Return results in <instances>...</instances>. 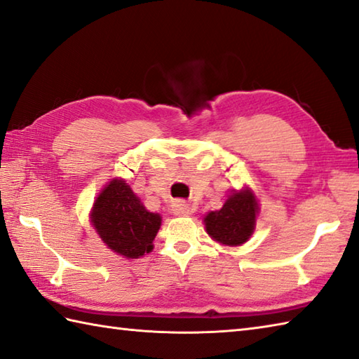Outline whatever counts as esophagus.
Segmentation results:
<instances>
[{
  "mask_svg": "<svg viewBox=\"0 0 359 359\" xmlns=\"http://www.w3.org/2000/svg\"><path fill=\"white\" fill-rule=\"evenodd\" d=\"M173 212H175V215H189L191 214V208H189L186 201H175Z\"/></svg>",
  "mask_w": 359,
  "mask_h": 359,
  "instance_id": "esophagus-1",
  "label": "esophagus"
}]
</instances>
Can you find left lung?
<instances>
[{
	"mask_svg": "<svg viewBox=\"0 0 359 359\" xmlns=\"http://www.w3.org/2000/svg\"><path fill=\"white\" fill-rule=\"evenodd\" d=\"M259 205L248 187L234 191L219 211H211L205 217L206 233L222 245L238 247L245 243L255 231Z\"/></svg>",
	"mask_w": 359,
	"mask_h": 359,
	"instance_id": "obj_1",
	"label": "left lung"
}]
</instances>
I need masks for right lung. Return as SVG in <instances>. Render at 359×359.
Segmentation results:
<instances>
[{"mask_svg":"<svg viewBox=\"0 0 359 359\" xmlns=\"http://www.w3.org/2000/svg\"><path fill=\"white\" fill-rule=\"evenodd\" d=\"M161 220V215L148 211L121 178L107 182L90 212V222L101 241L126 259H136L151 252Z\"/></svg>","mask_w":359,"mask_h":359,"instance_id":"1","label":"right lung"}]
</instances>
